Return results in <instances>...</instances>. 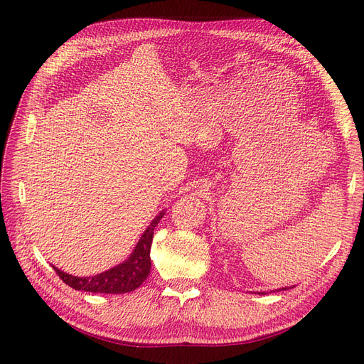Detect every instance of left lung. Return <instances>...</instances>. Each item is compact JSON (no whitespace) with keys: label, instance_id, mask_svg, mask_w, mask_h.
<instances>
[{"label":"left lung","instance_id":"1","mask_svg":"<svg viewBox=\"0 0 364 364\" xmlns=\"http://www.w3.org/2000/svg\"><path fill=\"white\" fill-rule=\"evenodd\" d=\"M291 287H293V286H291ZM291 287H283V289H278L277 291H279V290H287V289H291ZM257 293H259V295H264L266 291H257Z\"/></svg>","mask_w":364,"mask_h":364}]
</instances>
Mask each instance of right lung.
Segmentation results:
<instances>
[{
  "instance_id": "1",
  "label": "right lung",
  "mask_w": 364,
  "mask_h": 364,
  "mask_svg": "<svg viewBox=\"0 0 364 364\" xmlns=\"http://www.w3.org/2000/svg\"><path fill=\"white\" fill-rule=\"evenodd\" d=\"M163 216H165V210H161V212L151 220V224L144 231L142 237L139 239L130 257H128L125 262L110 267L109 271H104L98 275L92 277H74L53 266L54 271L62 278L65 284L75 290H83L90 293H114V295L136 290L137 287L142 286V283L149 275L151 243L152 237H154V228L157 227Z\"/></svg>"
}]
</instances>
